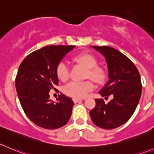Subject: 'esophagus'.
<instances>
[{"label": "esophagus", "instance_id": "obj_1", "mask_svg": "<svg viewBox=\"0 0 154 154\" xmlns=\"http://www.w3.org/2000/svg\"><path fill=\"white\" fill-rule=\"evenodd\" d=\"M73 101L74 102V103H79V102H81V100L80 99H78V98H74L73 99Z\"/></svg>", "mask_w": 154, "mask_h": 154}]
</instances>
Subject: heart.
<instances>
[{
    "instance_id": "1",
    "label": "heart",
    "mask_w": 154,
    "mask_h": 154,
    "mask_svg": "<svg viewBox=\"0 0 154 154\" xmlns=\"http://www.w3.org/2000/svg\"><path fill=\"white\" fill-rule=\"evenodd\" d=\"M73 61L87 69L86 78H90L97 84H103L107 78V72L102 67L97 66L98 60L91 53L84 52L73 57ZM57 76L63 82L69 79V70L64 63H60L57 67ZM94 88V84L90 80L84 82H70L63 88V92L67 96L74 98H84Z\"/></svg>"
}]
</instances>
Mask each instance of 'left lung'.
<instances>
[{"mask_svg": "<svg viewBox=\"0 0 154 154\" xmlns=\"http://www.w3.org/2000/svg\"><path fill=\"white\" fill-rule=\"evenodd\" d=\"M106 59L109 80L99 91L102 97L113 99L105 103L96 99V106L90 111L93 123L105 130L123 125L131 118L137 106L142 93L140 75L127 56L108 46H92Z\"/></svg>", "mask_w": 154, "mask_h": 154, "instance_id": "8db88e82", "label": "left lung"}]
</instances>
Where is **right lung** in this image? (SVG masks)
<instances>
[{
  "label": "right lung",
  "mask_w": 154,
  "mask_h": 154,
  "mask_svg": "<svg viewBox=\"0 0 154 154\" xmlns=\"http://www.w3.org/2000/svg\"><path fill=\"white\" fill-rule=\"evenodd\" d=\"M75 46L50 45L26 57L19 67L15 86L23 111L31 121L44 129H57L67 124L74 103L60 94L57 102L49 92L59 83L57 67Z\"/></svg>",
  "instance_id": "add662e5"
}]
</instances>
